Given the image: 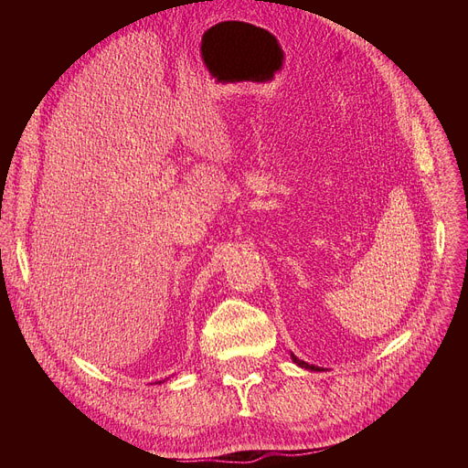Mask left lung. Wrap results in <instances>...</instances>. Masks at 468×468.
<instances>
[{
	"instance_id": "obj_1",
	"label": "left lung",
	"mask_w": 468,
	"mask_h": 468,
	"mask_svg": "<svg viewBox=\"0 0 468 468\" xmlns=\"http://www.w3.org/2000/svg\"><path fill=\"white\" fill-rule=\"evenodd\" d=\"M291 359L296 363V365H299L301 367V369H306V371H324L322 369V367H316V365H308L306 361H301L299 357H296L294 356V353H291Z\"/></svg>"
}]
</instances>
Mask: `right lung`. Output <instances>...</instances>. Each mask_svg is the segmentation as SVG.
I'll return each mask as SVG.
<instances>
[{
	"label": "right lung",
	"mask_w": 468,
	"mask_h": 468,
	"mask_svg": "<svg viewBox=\"0 0 468 468\" xmlns=\"http://www.w3.org/2000/svg\"><path fill=\"white\" fill-rule=\"evenodd\" d=\"M160 382H162V380H160Z\"/></svg>",
	"instance_id": "add662e5"
}]
</instances>
